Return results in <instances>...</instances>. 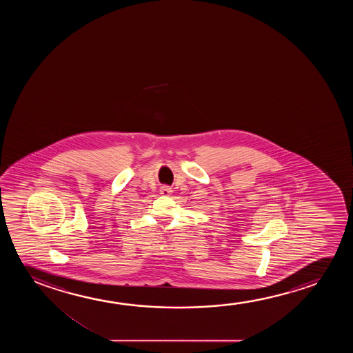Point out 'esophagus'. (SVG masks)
<instances>
[{"label":"esophagus","mask_w":353,"mask_h":353,"mask_svg":"<svg viewBox=\"0 0 353 353\" xmlns=\"http://www.w3.org/2000/svg\"><path fill=\"white\" fill-rule=\"evenodd\" d=\"M171 192H172V190H171L169 185H163V187L160 188V194H163L164 196H169Z\"/></svg>","instance_id":"34e87169"}]
</instances>
